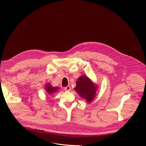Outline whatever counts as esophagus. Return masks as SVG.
<instances>
[{"instance_id":"obj_1","label":"esophagus","mask_w":146,"mask_h":146,"mask_svg":"<svg viewBox=\"0 0 146 146\" xmlns=\"http://www.w3.org/2000/svg\"><path fill=\"white\" fill-rule=\"evenodd\" d=\"M70 89H71V87L70 86H67L64 88V90L66 91H70Z\"/></svg>"}]
</instances>
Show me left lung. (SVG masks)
Segmentation results:
<instances>
[{"mask_svg":"<svg viewBox=\"0 0 146 146\" xmlns=\"http://www.w3.org/2000/svg\"><path fill=\"white\" fill-rule=\"evenodd\" d=\"M97 88L91 82L87 76H82L76 82V86L74 89L78 94L83 98L86 99L88 102L94 99Z\"/></svg>","mask_w":146,"mask_h":146,"instance_id":"obj_1","label":"left lung"}]
</instances>
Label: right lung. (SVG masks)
I'll return each instance as SVG.
<instances>
[{
    "mask_svg": "<svg viewBox=\"0 0 146 146\" xmlns=\"http://www.w3.org/2000/svg\"><path fill=\"white\" fill-rule=\"evenodd\" d=\"M58 88H54L52 87L50 84H48V85H46V87H45V90L47 91V94H52L53 93L56 92Z\"/></svg>",
    "mask_w": 146,
    "mask_h": 146,
    "instance_id": "obj_1",
    "label": "right lung"
}]
</instances>
